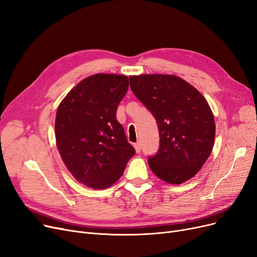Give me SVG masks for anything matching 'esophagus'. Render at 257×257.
Segmentation results:
<instances>
[{
    "instance_id": "1",
    "label": "esophagus",
    "mask_w": 257,
    "mask_h": 257,
    "mask_svg": "<svg viewBox=\"0 0 257 257\" xmlns=\"http://www.w3.org/2000/svg\"><path fill=\"white\" fill-rule=\"evenodd\" d=\"M134 147H135L136 152H137V153H140V151H141V145H140V142H136L135 145H134Z\"/></svg>"
}]
</instances>
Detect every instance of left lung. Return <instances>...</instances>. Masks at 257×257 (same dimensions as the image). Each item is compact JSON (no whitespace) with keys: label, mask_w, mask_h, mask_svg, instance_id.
Returning a JSON list of instances; mask_svg holds the SVG:
<instances>
[{"label":"left lung","mask_w":257,"mask_h":257,"mask_svg":"<svg viewBox=\"0 0 257 257\" xmlns=\"http://www.w3.org/2000/svg\"><path fill=\"white\" fill-rule=\"evenodd\" d=\"M130 85L158 125L159 149L148 159L153 173L172 184L194 177L214 146L215 122L207 100L173 75L132 76Z\"/></svg>","instance_id":"1"}]
</instances>
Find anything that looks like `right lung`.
I'll return each instance as SVG.
<instances>
[{
  "instance_id": "right-lung-1",
  "label": "right lung",
  "mask_w": 257,
  "mask_h": 257,
  "mask_svg": "<svg viewBox=\"0 0 257 257\" xmlns=\"http://www.w3.org/2000/svg\"><path fill=\"white\" fill-rule=\"evenodd\" d=\"M127 89L126 76L96 74L82 80L58 107L55 133L61 158L88 188L110 187L136 153L116 118Z\"/></svg>"
}]
</instances>
